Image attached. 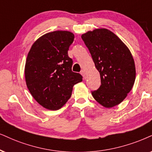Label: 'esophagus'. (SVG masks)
<instances>
[{"mask_svg": "<svg viewBox=\"0 0 152 152\" xmlns=\"http://www.w3.org/2000/svg\"><path fill=\"white\" fill-rule=\"evenodd\" d=\"M80 74H81V75L83 76V78L84 79H86V73L84 70H82L81 72H80Z\"/></svg>", "mask_w": 152, "mask_h": 152, "instance_id": "obj_1", "label": "esophagus"}]
</instances>
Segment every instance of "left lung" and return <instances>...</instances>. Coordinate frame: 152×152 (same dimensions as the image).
<instances>
[{"instance_id": "obj_1", "label": "left lung", "mask_w": 152, "mask_h": 152, "mask_svg": "<svg viewBox=\"0 0 152 152\" xmlns=\"http://www.w3.org/2000/svg\"><path fill=\"white\" fill-rule=\"evenodd\" d=\"M81 38L100 74V87L92 95L106 108L116 106L127 97L135 83V62L130 50L107 28L89 31Z\"/></svg>"}]
</instances>
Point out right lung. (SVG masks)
Returning a JSON list of instances; mask_svg holds the SVG:
<instances>
[{
    "instance_id": "obj_1",
    "label": "right lung",
    "mask_w": 152,
    "mask_h": 152,
    "mask_svg": "<svg viewBox=\"0 0 152 152\" xmlns=\"http://www.w3.org/2000/svg\"><path fill=\"white\" fill-rule=\"evenodd\" d=\"M74 39L67 31L44 34L34 42L28 52L24 74L26 86L32 97L44 108L57 110L72 95L75 84L82 76L73 72L69 48Z\"/></svg>"
}]
</instances>
